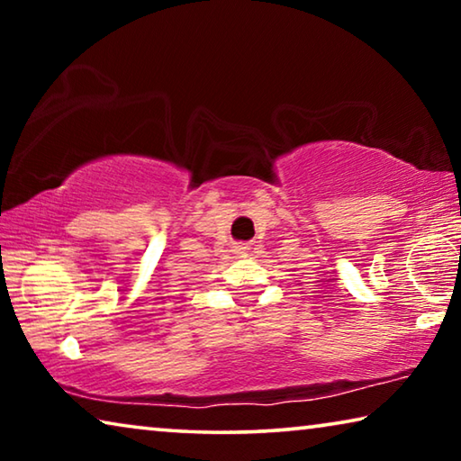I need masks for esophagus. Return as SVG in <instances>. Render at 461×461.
<instances>
[{"label": "esophagus", "instance_id": "esophagus-1", "mask_svg": "<svg viewBox=\"0 0 461 461\" xmlns=\"http://www.w3.org/2000/svg\"><path fill=\"white\" fill-rule=\"evenodd\" d=\"M248 244H236V246H233V252H236V254H240V256H248Z\"/></svg>", "mask_w": 461, "mask_h": 461}]
</instances>
